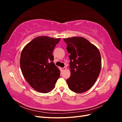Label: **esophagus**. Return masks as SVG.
I'll use <instances>...</instances> for the list:
<instances>
[{"mask_svg":"<svg viewBox=\"0 0 122 122\" xmlns=\"http://www.w3.org/2000/svg\"><path fill=\"white\" fill-rule=\"evenodd\" d=\"M66 70V67H64V68H61V71H64L65 70Z\"/></svg>","mask_w":122,"mask_h":122,"instance_id":"obj_1","label":"esophagus"}]
</instances>
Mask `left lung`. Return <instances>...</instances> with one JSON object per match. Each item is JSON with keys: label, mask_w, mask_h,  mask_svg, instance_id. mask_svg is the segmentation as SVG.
<instances>
[{"label": "left lung", "mask_w": 122, "mask_h": 122, "mask_svg": "<svg viewBox=\"0 0 122 122\" xmlns=\"http://www.w3.org/2000/svg\"><path fill=\"white\" fill-rule=\"evenodd\" d=\"M67 44L71 76L67 79L68 87L82 93L93 86L101 68V57L97 48L82 37L64 39Z\"/></svg>", "instance_id": "obj_1"}]
</instances>
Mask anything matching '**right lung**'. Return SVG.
<instances>
[{"instance_id":"1","label":"right lung","mask_w":122,"mask_h":122,"mask_svg":"<svg viewBox=\"0 0 122 122\" xmlns=\"http://www.w3.org/2000/svg\"><path fill=\"white\" fill-rule=\"evenodd\" d=\"M61 39L38 36L26 45L21 53L20 64L24 78L36 91L47 93L53 90L60 77L53 62V49Z\"/></svg>"}]
</instances>
